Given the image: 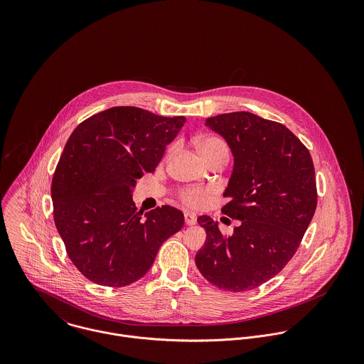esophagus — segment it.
Instances as JSON below:
<instances>
[{
    "label": "esophagus",
    "mask_w": 364,
    "mask_h": 364,
    "mask_svg": "<svg viewBox=\"0 0 364 364\" xmlns=\"http://www.w3.org/2000/svg\"><path fill=\"white\" fill-rule=\"evenodd\" d=\"M185 223H186V225H195L196 224V215L191 211H186L185 213Z\"/></svg>",
    "instance_id": "esophagus-1"
}]
</instances>
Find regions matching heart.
<instances>
[{"mask_svg": "<svg viewBox=\"0 0 364 364\" xmlns=\"http://www.w3.org/2000/svg\"><path fill=\"white\" fill-rule=\"evenodd\" d=\"M196 147L202 156L208 161L211 156L221 154L228 158V149L224 141L215 137H206L196 141ZM211 191L208 188H185L179 192L181 200L191 208H202L208 202Z\"/></svg>", "mask_w": 364, "mask_h": 364, "instance_id": "obj_1", "label": "heart"}]
</instances>
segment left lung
I'll use <instances>...</instances> for the list:
<instances>
[{"mask_svg": "<svg viewBox=\"0 0 364 364\" xmlns=\"http://www.w3.org/2000/svg\"><path fill=\"white\" fill-rule=\"evenodd\" d=\"M208 129L228 144L234 166L221 211L240 220L231 235L200 215L206 242L196 266L208 282L227 291L257 289L291 259L316 208L310 151L282 123L250 112L206 119Z\"/></svg>", "mask_w": 364, "mask_h": 364, "instance_id": "left-lung-1", "label": "left lung"}]
</instances>
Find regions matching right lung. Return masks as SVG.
<instances>
[{
  "instance_id": "add662e5",
  "label": "right lung",
  "mask_w": 364,
  "mask_h": 364,
  "mask_svg": "<svg viewBox=\"0 0 364 364\" xmlns=\"http://www.w3.org/2000/svg\"><path fill=\"white\" fill-rule=\"evenodd\" d=\"M185 122L114 106L71 133L53 175V214L68 258L88 280L107 287L137 282L164 241L183 227V213L171 206L143 218L132 193Z\"/></svg>"
}]
</instances>
